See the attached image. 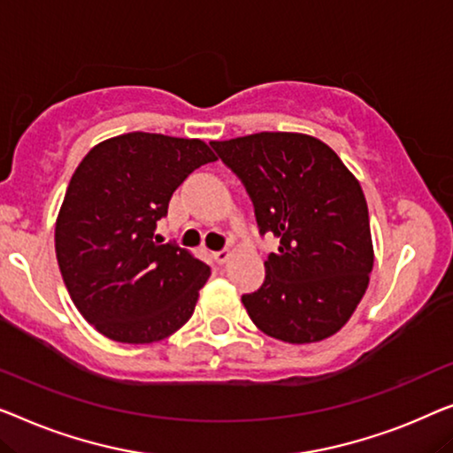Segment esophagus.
Here are the masks:
<instances>
[{
    "mask_svg": "<svg viewBox=\"0 0 453 453\" xmlns=\"http://www.w3.org/2000/svg\"><path fill=\"white\" fill-rule=\"evenodd\" d=\"M213 258H215V263L224 265V263H227V258H229V250H218V252H213Z\"/></svg>",
    "mask_w": 453,
    "mask_h": 453,
    "instance_id": "1",
    "label": "esophagus"
}]
</instances>
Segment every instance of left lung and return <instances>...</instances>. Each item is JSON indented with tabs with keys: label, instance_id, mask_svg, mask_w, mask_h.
Returning a JSON list of instances; mask_svg holds the SVG:
<instances>
[{
	"label": "left lung",
	"instance_id": "left-lung-1",
	"mask_svg": "<svg viewBox=\"0 0 453 453\" xmlns=\"http://www.w3.org/2000/svg\"><path fill=\"white\" fill-rule=\"evenodd\" d=\"M211 148L246 187L260 234L279 238L263 288L242 296L250 320L291 345L339 333L373 269L359 180L326 143L303 133L265 131Z\"/></svg>",
	"mask_w": 453,
	"mask_h": 453
}]
</instances>
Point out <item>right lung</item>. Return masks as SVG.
I'll list each match as a JSON object with an SVG mask.
<instances>
[{
    "instance_id": "obj_1",
    "label": "right lung",
    "mask_w": 453,
    "mask_h": 453,
    "mask_svg": "<svg viewBox=\"0 0 453 453\" xmlns=\"http://www.w3.org/2000/svg\"><path fill=\"white\" fill-rule=\"evenodd\" d=\"M215 160L201 139L135 131L94 145L75 168L55 252L72 302L100 334L148 345L193 316L211 269L154 232L184 178Z\"/></svg>"
}]
</instances>
